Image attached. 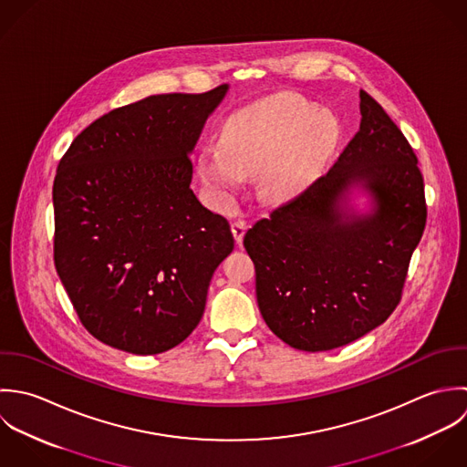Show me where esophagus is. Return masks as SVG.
<instances>
[{"mask_svg":"<svg viewBox=\"0 0 467 467\" xmlns=\"http://www.w3.org/2000/svg\"><path fill=\"white\" fill-rule=\"evenodd\" d=\"M231 231H233V236H234V240H236V244L242 245L244 236H245V231H247V223H245L244 220H236V222H233V225H231Z\"/></svg>","mask_w":467,"mask_h":467,"instance_id":"esophagus-1","label":"esophagus"}]
</instances>
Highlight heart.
I'll list each match as a JSON object with an SVG mask.
<instances>
[{
	"label": "heart",
	"mask_w": 467,
	"mask_h": 467,
	"mask_svg": "<svg viewBox=\"0 0 467 467\" xmlns=\"http://www.w3.org/2000/svg\"><path fill=\"white\" fill-rule=\"evenodd\" d=\"M334 122L301 99H278L233 115L222 146L200 150V181L220 200H229L245 177L262 173L271 200H290L305 191L336 144Z\"/></svg>",
	"instance_id": "b5f03b06"
}]
</instances>
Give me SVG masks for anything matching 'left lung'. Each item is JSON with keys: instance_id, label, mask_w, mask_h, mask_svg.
I'll list each match as a JSON object with an SVG mask.
<instances>
[{"instance_id": "obj_1", "label": "left lung", "mask_w": 467, "mask_h": 467, "mask_svg": "<svg viewBox=\"0 0 467 467\" xmlns=\"http://www.w3.org/2000/svg\"><path fill=\"white\" fill-rule=\"evenodd\" d=\"M359 109V131L334 168L244 238L262 317L305 352L345 347L389 317L426 225L411 146L363 90Z\"/></svg>"}]
</instances>
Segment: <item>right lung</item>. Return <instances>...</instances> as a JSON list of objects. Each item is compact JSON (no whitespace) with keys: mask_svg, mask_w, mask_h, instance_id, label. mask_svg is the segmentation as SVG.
<instances>
[{"mask_svg":"<svg viewBox=\"0 0 467 467\" xmlns=\"http://www.w3.org/2000/svg\"><path fill=\"white\" fill-rule=\"evenodd\" d=\"M227 92L150 95L111 109L57 166L56 271L85 328L108 347L162 354L202 319L234 238L192 192L189 155Z\"/></svg>","mask_w":467,"mask_h":467,"instance_id":"add662e5","label":"right lung"}]
</instances>
